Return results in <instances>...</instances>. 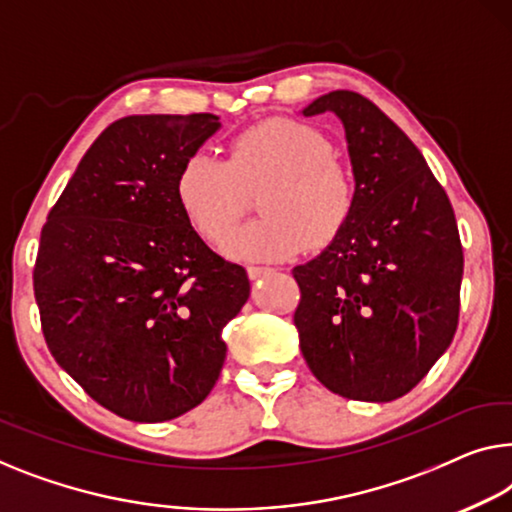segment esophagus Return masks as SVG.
Listing matches in <instances>:
<instances>
[{
	"label": "esophagus",
	"instance_id": "34e87169",
	"mask_svg": "<svg viewBox=\"0 0 512 512\" xmlns=\"http://www.w3.org/2000/svg\"><path fill=\"white\" fill-rule=\"evenodd\" d=\"M276 269H271V266H248V278H262V276H269Z\"/></svg>",
	"mask_w": 512,
	"mask_h": 512
}]
</instances>
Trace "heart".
Wrapping results in <instances>:
<instances>
[{
    "mask_svg": "<svg viewBox=\"0 0 512 512\" xmlns=\"http://www.w3.org/2000/svg\"><path fill=\"white\" fill-rule=\"evenodd\" d=\"M257 197L262 218L236 232L227 253L241 259H287L324 248L356 207V177L319 128L299 119H266L236 135L230 158L197 151L183 160L174 183L177 202L193 230L223 246Z\"/></svg>",
    "mask_w": 512,
    "mask_h": 512,
    "instance_id": "obj_1",
    "label": "heart"
}]
</instances>
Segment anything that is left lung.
Here are the masks:
<instances>
[{"label": "left lung", "mask_w": 512, "mask_h": 512, "mask_svg": "<svg viewBox=\"0 0 512 512\" xmlns=\"http://www.w3.org/2000/svg\"><path fill=\"white\" fill-rule=\"evenodd\" d=\"M345 124L356 207L333 243L292 271L305 363L347 400L391 402L446 352L460 319L464 255L446 190L416 144L356 91H331L303 114Z\"/></svg>", "instance_id": "1"}]
</instances>
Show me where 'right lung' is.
<instances>
[{"mask_svg": "<svg viewBox=\"0 0 512 512\" xmlns=\"http://www.w3.org/2000/svg\"><path fill=\"white\" fill-rule=\"evenodd\" d=\"M218 126L209 112L114 121L41 230L34 296L50 354L128 421H170L207 398L223 329L248 301L246 269L213 253L174 193Z\"/></svg>", "mask_w": 512, "mask_h": 512, "instance_id": "right-lung-1", "label": "right lung"}]
</instances>
